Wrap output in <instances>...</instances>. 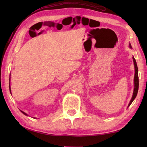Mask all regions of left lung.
<instances>
[{
    "mask_svg": "<svg viewBox=\"0 0 147 147\" xmlns=\"http://www.w3.org/2000/svg\"><path fill=\"white\" fill-rule=\"evenodd\" d=\"M129 47L130 49H132L131 45L130 43L129 44ZM133 62H134V66H135V77H134V90H133V93L131 99L129 104H128V105H127V108L129 107V105L132 104V102H133L134 100L135 99L136 96L137 95V93H138V87H139L138 69V66H137L136 60H135V59L134 57H133Z\"/></svg>",
    "mask_w": 147,
    "mask_h": 147,
    "instance_id": "obj_1",
    "label": "left lung"
}]
</instances>
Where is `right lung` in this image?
Masks as SVG:
<instances>
[{"instance_id":"1","label":"right lung","mask_w":147,"mask_h":147,"mask_svg":"<svg viewBox=\"0 0 147 147\" xmlns=\"http://www.w3.org/2000/svg\"><path fill=\"white\" fill-rule=\"evenodd\" d=\"M10 79H11V74H10V78H9V90H10V92H11V86H10ZM21 112L22 113H23V114H24L25 115H27V116H28V115L26 113H25V112H23V111H21ZM34 119H35V117H34Z\"/></svg>"}]
</instances>
